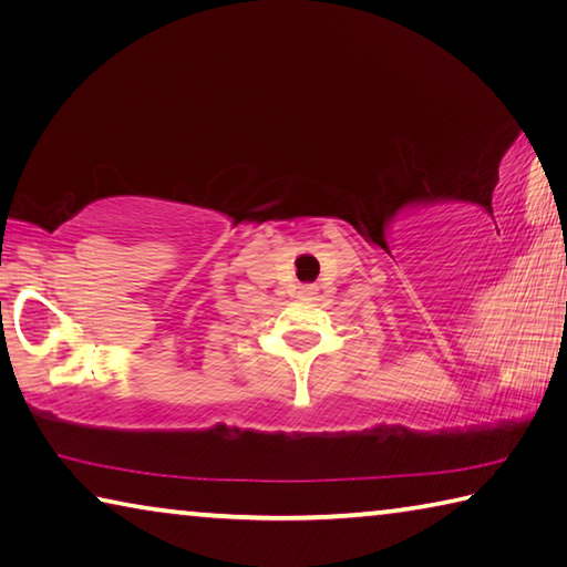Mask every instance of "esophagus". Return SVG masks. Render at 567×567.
Instances as JSON below:
<instances>
[{
  "label": "esophagus",
  "mask_w": 567,
  "mask_h": 567,
  "mask_svg": "<svg viewBox=\"0 0 567 567\" xmlns=\"http://www.w3.org/2000/svg\"><path fill=\"white\" fill-rule=\"evenodd\" d=\"M300 295H302V297L318 295V287H315V285H302V287H300Z\"/></svg>",
  "instance_id": "34e87169"
}]
</instances>
